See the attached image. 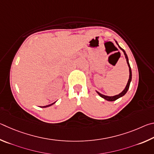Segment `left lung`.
<instances>
[{
    "instance_id": "obj_1",
    "label": "left lung",
    "mask_w": 154,
    "mask_h": 154,
    "mask_svg": "<svg viewBox=\"0 0 154 154\" xmlns=\"http://www.w3.org/2000/svg\"><path fill=\"white\" fill-rule=\"evenodd\" d=\"M116 44L118 45V47H119V48H120V49L123 51V53H124V54H125V58H126V62H127V64H128V67H129V79H128V80L127 85H126V87H125V89L123 90V91H122V93H120V94H118V95H115V96H111V97H109V96H106V95H102V94H101L100 93H99L98 91H97V93H98V95H99V96H100L101 97L103 98L104 99H106V100L109 101H116V99H119V98H120V97H122V96L125 95V94L126 93V92H127V91H128V90L129 87H130V84H131V80H132V71H131V68L130 64H129L128 56H127V55H126L125 51L122 48H121V47H120L119 45H118V43L117 42V41H116Z\"/></svg>"
}]
</instances>
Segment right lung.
<instances>
[{
  "instance_id": "1",
  "label": "right lung",
  "mask_w": 154,
  "mask_h": 154,
  "mask_svg": "<svg viewBox=\"0 0 154 154\" xmlns=\"http://www.w3.org/2000/svg\"><path fill=\"white\" fill-rule=\"evenodd\" d=\"M55 102H56V101H55ZM55 102H54V103H51V104H50V105H48V106H42V107H49V106H52V105H53L54 103H55Z\"/></svg>"
}]
</instances>
